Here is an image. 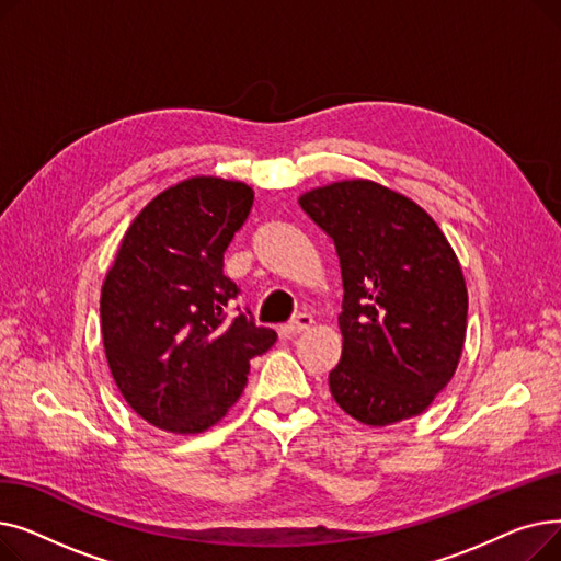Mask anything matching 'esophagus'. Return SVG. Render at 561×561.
Instances as JSON below:
<instances>
[{
	"instance_id": "1",
	"label": "esophagus",
	"mask_w": 561,
	"mask_h": 561,
	"mask_svg": "<svg viewBox=\"0 0 561 561\" xmlns=\"http://www.w3.org/2000/svg\"><path fill=\"white\" fill-rule=\"evenodd\" d=\"M313 325V318L309 313H298L293 320H288L286 325L282 328V334L284 336H296V334H302L305 330H309Z\"/></svg>"
}]
</instances>
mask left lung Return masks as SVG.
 <instances>
[{
  "label": "left lung",
  "instance_id": "1",
  "mask_svg": "<svg viewBox=\"0 0 561 561\" xmlns=\"http://www.w3.org/2000/svg\"><path fill=\"white\" fill-rule=\"evenodd\" d=\"M300 206L341 265L334 400L375 427L423 414L455 375L466 339V282L444 231L416 202L366 180L313 188Z\"/></svg>",
  "mask_w": 561,
  "mask_h": 561
}]
</instances>
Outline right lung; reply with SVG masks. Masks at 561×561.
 Listing matches in <instances>:
<instances>
[{
  "label": "right lung",
  "instance_id": "1",
  "mask_svg": "<svg viewBox=\"0 0 561 561\" xmlns=\"http://www.w3.org/2000/svg\"><path fill=\"white\" fill-rule=\"evenodd\" d=\"M241 182L193 176L157 195L127 229L102 286L100 318L117 389L140 419L174 434L216 425L241 398L250 359L277 341L222 273L250 216Z\"/></svg>",
  "mask_w": 561,
  "mask_h": 561
}]
</instances>
